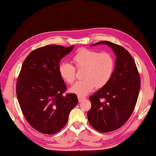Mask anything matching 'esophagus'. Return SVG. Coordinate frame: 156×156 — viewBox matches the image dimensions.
<instances>
[{
  "mask_svg": "<svg viewBox=\"0 0 156 156\" xmlns=\"http://www.w3.org/2000/svg\"><path fill=\"white\" fill-rule=\"evenodd\" d=\"M85 98H83V97H81V96H78V100H79V102H81V101H82L83 100H85Z\"/></svg>",
  "mask_w": 156,
  "mask_h": 156,
  "instance_id": "34e87169",
  "label": "esophagus"
}]
</instances>
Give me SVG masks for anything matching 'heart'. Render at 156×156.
Listing matches in <instances>:
<instances>
[{
    "label": "heart",
    "instance_id": "obj_1",
    "mask_svg": "<svg viewBox=\"0 0 156 156\" xmlns=\"http://www.w3.org/2000/svg\"><path fill=\"white\" fill-rule=\"evenodd\" d=\"M75 67L68 62H63L59 72L64 81L71 84L76 79V70H83V80L78 81L70 88L72 93L79 96H87L96 88H101L108 83L115 69V60L108 52L99 53L93 49L83 48L73 57Z\"/></svg>",
    "mask_w": 156,
    "mask_h": 156
}]
</instances>
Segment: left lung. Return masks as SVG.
Listing matches in <instances>:
<instances>
[{
    "mask_svg": "<svg viewBox=\"0 0 156 156\" xmlns=\"http://www.w3.org/2000/svg\"><path fill=\"white\" fill-rule=\"evenodd\" d=\"M107 44L116 56L115 69L110 81L90 96L91 108L87 116L90 124L101 133L119 129L128 120L137 101L140 75L131 54L123 47L108 41L92 45Z\"/></svg>",
    "mask_w": 156,
    "mask_h": 156,
    "instance_id": "left-lung-1",
    "label": "left lung"
}]
</instances>
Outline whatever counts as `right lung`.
I'll return each instance as SVG.
<instances>
[{
	"label": "right lung",
	"mask_w": 156,
	"mask_h": 156,
	"mask_svg": "<svg viewBox=\"0 0 156 156\" xmlns=\"http://www.w3.org/2000/svg\"><path fill=\"white\" fill-rule=\"evenodd\" d=\"M73 48L49 45L32 51L19 74L16 94L21 109L28 123L42 133L62 129L79 102L76 94H64L67 87L59 72L60 61Z\"/></svg>",
	"instance_id": "add662e5"
}]
</instances>
